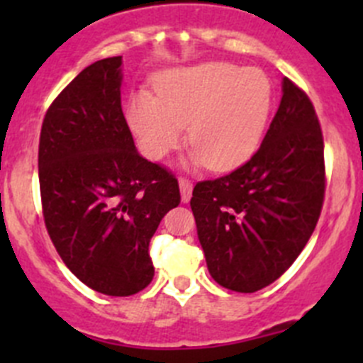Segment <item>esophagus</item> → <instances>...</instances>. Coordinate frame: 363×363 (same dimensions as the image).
<instances>
[{"label":"esophagus","mask_w":363,"mask_h":363,"mask_svg":"<svg viewBox=\"0 0 363 363\" xmlns=\"http://www.w3.org/2000/svg\"><path fill=\"white\" fill-rule=\"evenodd\" d=\"M179 188H181V200L184 203H188L191 200V193H193V184L188 181V179L181 177L179 179Z\"/></svg>","instance_id":"esophagus-1"}]
</instances>
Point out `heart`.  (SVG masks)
<instances>
[{
	"mask_svg": "<svg viewBox=\"0 0 363 363\" xmlns=\"http://www.w3.org/2000/svg\"><path fill=\"white\" fill-rule=\"evenodd\" d=\"M158 94L137 91L126 121L149 160L167 158L184 138L193 144L182 164L228 172L258 149L274 107V86L263 69L225 61L168 69Z\"/></svg>",
	"mask_w": 363,
	"mask_h": 363,
	"instance_id": "heart-1",
	"label": "heart"
}]
</instances>
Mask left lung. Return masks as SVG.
Segmentation results:
<instances>
[{
	"instance_id": "left-lung-1",
	"label": "left lung",
	"mask_w": 363,
	"mask_h": 363,
	"mask_svg": "<svg viewBox=\"0 0 363 363\" xmlns=\"http://www.w3.org/2000/svg\"><path fill=\"white\" fill-rule=\"evenodd\" d=\"M325 195L323 137L313 104L290 79L256 155L199 182L191 211L208 274L255 294L279 279L316 228Z\"/></svg>"
}]
</instances>
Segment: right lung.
<instances>
[{
    "label": "right lung",
    "instance_id": "add662e5",
    "mask_svg": "<svg viewBox=\"0 0 363 363\" xmlns=\"http://www.w3.org/2000/svg\"><path fill=\"white\" fill-rule=\"evenodd\" d=\"M121 84L123 56L84 68L47 111L38 149L47 232L73 276L111 296L151 283L149 242L181 203L177 179L138 155Z\"/></svg>",
    "mask_w": 363,
    "mask_h": 363
}]
</instances>
